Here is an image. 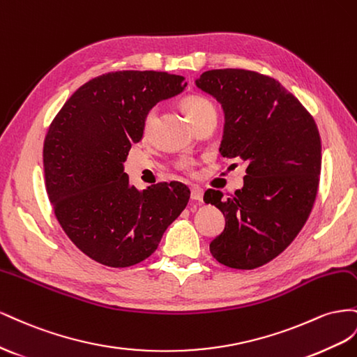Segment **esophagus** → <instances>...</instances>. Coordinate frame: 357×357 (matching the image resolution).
<instances>
[{"instance_id":"1","label":"esophagus","mask_w":357,"mask_h":357,"mask_svg":"<svg viewBox=\"0 0 357 357\" xmlns=\"http://www.w3.org/2000/svg\"><path fill=\"white\" fill-rule=\"evenodd\" d=\"M191 200L203 202V190L199 187H192L191 188Z\"/></svg>"}]
</instances>
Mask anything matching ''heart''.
Wrapping results in <instances>:
<instances>
[{"instance_id":"b5f03b06","label":"heart","mask_w":357,"mask_h":357,"mask_svg":"<svg viewBox=\"0 0 357 357\" xmlns=\"http://www.w3.org/2000/svg\"><path fill=\"white\" fill-rule=\"evenodd\" d=\"M181 106H182V109H184L188 119L191 121V124L195 121H197L200 116L208 114V112L215 110V107H213L211 101L205 97H202V96H188V97L182 100ZM154 119H155V109H151L148 114L145 115V119H144V131H145V133H148V131H149ZM182 169H185V170L190 169L188 162H184V165H182Z\"/></svg>"}]
</instances>
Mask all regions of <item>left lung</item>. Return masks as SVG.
Returning <instances> with one entry per match:
<instances>
[{
    "label": "left lung",
    "instance_id": "obj_1",
    "mask_svg": "<svg viewBox=\"0 0 357 357\" xmlns=\"http://www.w3.org/2000/svg\"><path fill=\"white\" fill-rule=\"evenodd\" d=\"M196 85L222 107V157L248 162L235 195L208 190L226 217L213 259L256 269L286 250L307 222L319 188L321 142L315 121L278 80L241 68L209 70Z\"/></svg>",
    "mask_w": 357,
    "mask_h": 357
}]
</instances>
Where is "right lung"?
Listing matches in <instances>:
<instances>
[{
  "label": "right lung",
  "instance_id": "right-lung-1",
  "mask_svg": "<svg viewBox=\"0 0 357 357\" xmlns=\"http://www.w3.org/2000/svg\"><path fill=\"white\" fill-rule=\"evenodd\" d=\"M185 86V77L165 71L106 73L80 86L50 124L43 146L47 196L66 235L89 259L110 268L144 261L185 209L187 185L137 190L124 173L145 115Z\"/></svg>",
  "mask_w": 357,
  "mask_h": 357
}]
</instances>
